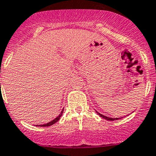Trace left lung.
I'll return each mask as SVG.
<instances>
[{"mask_svg":"<svg viewBox=\"0 0 156 156\" xmlns=\"http://www.w3.org/2000/svg\"><path fill=\"white\" fill-rule=\"evenodd\" d=\"M96 113L98 114L99 115H100V117H102V118H104V119H107V120H110V121H113V120H116V119H119V118H111V117H108V116H105V115H102V114H100V113H99L98 112H96Z\"/></svg>","mask_w":156,"mask_h":156,"instance_id":"obj_1","label":"left lung"}]
</instances>
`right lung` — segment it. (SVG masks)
Listing matches in <instances>:
<instances>
[{
	"label": "right lung",
	"mask_w": 156,
	"mask_h": 156,
	"mask_svg": "<svg viewBox=\"0 0 156 156\" xmlns=\"http://www.w3.org/2000/svg\"><path fill=\"white\" fill-rule=\"evenodd\" d=\"M63 112H64V109H63V110L61 111V112H60V114L59 115H58L57 117H56V119H54L53 120H52V121L49 122V123H45V124H41V125H39V127H48V126H51V125H52V124H54V123H56V122H57L58 120L60 119V117L62 116ZM37 126H38V125H37Z\"/></svg>",
	"instance_id": "right-lung-1"
}]
</instances>
